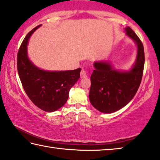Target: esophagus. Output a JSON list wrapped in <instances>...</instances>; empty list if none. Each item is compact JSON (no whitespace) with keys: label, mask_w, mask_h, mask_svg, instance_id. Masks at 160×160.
Wrapping results in <instances>:
<instances>
[{"label":"esophagus","mask_w":160,"mask_h":160,"mask_svg":"<svg viewBox=\"0 0 160 160\" xmlns=\"http://www.w3.org/2000/svg\"><path fill=\"white\" fill-rule=\"evenodd\" d=\"M88 75H87V72H86L85 69H82L80 72V78H87Z\"/></svg>","instance_id":"obj_1"}]
</instances>
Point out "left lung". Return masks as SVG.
Listing matches in <instances>:
<instances>
[{
    "mask_svg": "<svg viewBox=\"0 0 160 160\" xmlns=\"http://www.w3.org/2000/svg\"><path fill=\"white\" fill-rule=\"evenodd\" d=\"M126 35L135 41L138 48L133 66L128 71L114 69L109 62H94L89 94L90 103L103 113H112L130 102L138 91L142 78L144 65V47L135 32L130 27Z\"/></svg>",
    "mask_w": 160,
    "mask_h": 160,
    "instance_id": "1",
    "label": "left lung"
}]
</instances>
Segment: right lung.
I'll return each mask as SVG.
<instances>
[{
  "instance_id": "add662e5",
  "label": "right lung",
  "mask_w": 160,
  "mask_h": 160,
  "mask_svg": "<svg viewBox=\"0 0 160 160\" xmlns=\"http://www.w3.org/2000/svg\"><path fill=\"white\" fill-rule=\"evenodd\" d=\"M40 25L27 34L18 52L17 68L20 80L30 100L38 108L51 112L62 108L69 97V91L80 76V68L73 70L48 71L38 68L28 55L30 36Z\"/></svg>"
}]
</instances>
